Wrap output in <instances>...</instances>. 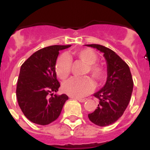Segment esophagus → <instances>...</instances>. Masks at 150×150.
I'll use <instances>...</instances> for the list:
<instances>
[{"mask_svg": "<svg viewBox=\"0 0 150 150\" xmlns=\"http://www.w3.org/2000/svg\"><path fill=\"white\" fill-rule=\"evenodd\" d=\"M74 99H75V100H78V101L79 102H81V103H83V102H85L86 101V99H82V98H74Z\"/></svg>", "mask_w": 150, "mask_h": 150, "instance_id": "34e87169", "label": "esophagus"}]
</instances>
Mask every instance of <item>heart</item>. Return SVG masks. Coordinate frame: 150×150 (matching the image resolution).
<instances>
[{"instance_id":"1","label":"heart","mask_w":150,"mask_h":150,"mask_svg":"<svg viewBox=\"0 0 150 150\" xmlns=\"http://www.w3.org/2000/svg\"><path fill=\"white\" fill-rule=\"evenodd\" d=\"M78 59L87 64L85 74L90 73L92 77L98 83L103 81L105 77L104 68L100 64H97L98 58L93 50L90 49H82L75 52ZM72 61L69 56L66 53L61 54L55 64L56 75L60 79L64 80L70 74ZM63 92L71 97L82 98L89 95L94 89V84L89 78H71L64 83Z\"/></svg>"}]
</instances>
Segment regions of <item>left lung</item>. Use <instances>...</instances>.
<instances>
[{
    "label": "left lung",
    "mask_w": 150,
    "mask_h": 150,
    "mask_svg": "<svg viewBox=\"0 0 150 150\" xmlns=\"http://www.w3.org/2000/svg\"><path fill=\"white\" fill-rule=\"evenodd\" d=\"M103 53L107 64V82L94 96L99 99L96 110L88 115L93 124L106 127L115 122L122 116L129 104L133 81L129 66L110 49L99 44H89Z\"/></svg>",
    "instance_id": "obj_1"
}]
</instances>
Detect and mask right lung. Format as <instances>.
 I'll list each match as a JSON object with an SVG mask.
<instances>
[{
	"instance_id": "add662e5",
	"label": "right lung",
	"mask_w": 150,
	"mask_h": 150,
	"mask_svg": "<svg viewBox=\"0 0 150 150\" xmlns=\"http://www.w3.org/2000/svg\"><path fill=\"white\" fill-rule=\"evenodd\" d=\"M71 45H54L38 50L22 64L18 79L16 96L18 105L28 119L39 125L55 121L69 99L57 96L60 83L55 72L60 50Z\"/></svg>"
}]
</instances>
